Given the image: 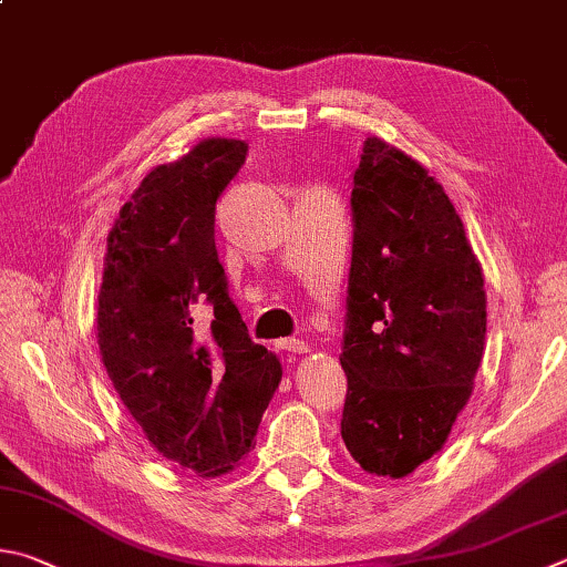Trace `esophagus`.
<instances>
[{
	"mask_svg": "<svg viewBox=\"0 0 567 567\" xmlns=\"http://www.w3.org/2000/svg\"><path fill=\"white\" fill-rule=\"evenodd\" d=\"M277 344H280V347L285 349V352H290V354H305L307 349H310V347H307L305 339H295V337L280 339V342H277Z\"/></svg>",
	"mask_w": 567,
	"mask_h": 567,
	"instance_id": "obj_1",
	"label": "esophagus"
}]
</instances>
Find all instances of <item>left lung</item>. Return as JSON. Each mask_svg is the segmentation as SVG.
Returning <instances> with one entry per match:
<instances>
[{
  "mask_svg": "<svg viewBox=\"0 0 567 567\" xmlns=\"http://www.w3.org/2000/svg\"><path fill=\"white\" fill-rule=\"evenodd\" d=\"M352 220L342 439L367 473L404 478L441 451L471 399L483 272L441 183L377 136L354 171Z\"/></svg>",
  "mask_w": 567,
  "mask_h": 567,
  "instance_id": "obj_1",
  "label": "left lung"
}]
</instances>
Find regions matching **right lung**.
<instances>
[{
    "label": "right lung",
    "instance_id": "add662e5",
    "mask_svg": "<svg viewBox=\"0 0 567 567\" xmlns=\"http://www.w3.org/2000/svg\"><path fill=\"white\" fill-rule=\"evenodd\" d=\"M248 143L205 138L153 168L109 233L96 305L113 389L161 456L203 478L235 468L282 379L255 344L215 250V203ZM208 313L210 323L194 324Z\"/></svg>",
    "mask_w": 567,
    "mask_h": 567
}]
</instances>
